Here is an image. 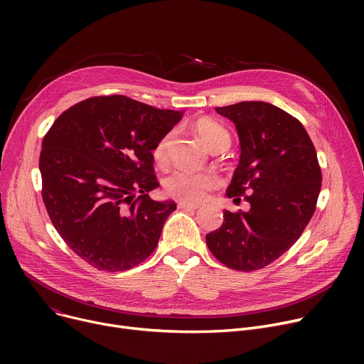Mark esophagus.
<instances>
[{
    "label": "esophagus",
    "mask_w": 364,
    "mask_h": 364,
    "mask_svg": "<svg viewBox=\"0 0 364 364\" xmlns=\"http://www.w3.org/2000/svg\"><path fill=\"white\" fill-rule=\"evenodd\" d=\"M177 206L180 209H192V211H196V209L199 208V205H196V203H187V202H178Z\"/></svg>",
    "instance_id": "esophagus-1"
}]
</instances>
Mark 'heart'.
I'll list each match as a JSON object with an SVG mask.
<instances>
[{
    "instance_id": "b5f03b06",
    "label": "heart",
    "mask_w": 364,
    "mask_h": 364,
    "mask_svg": "<svg viewBox=\"0 0 364 364\" xmlns=\"http://www.w3.org/2000/svg\"><path fill=\"white\" fill-rule=\"evenodd\" d=\"M195 131L205 144L211 150L228 147L232 143L230 132L213 118H199L193 124ZM172 134L166 132L151 147V158L158 165L164 166L168 162V149ZM220 184V180L211 172H193L178 169L165 180V190L169 196L187 203L202 202L208 193Z\"/></svg>"
}]
</instances>
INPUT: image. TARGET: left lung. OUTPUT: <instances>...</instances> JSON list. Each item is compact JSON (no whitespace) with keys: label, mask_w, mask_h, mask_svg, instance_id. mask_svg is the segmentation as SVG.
Instances as JSON below:
<instances>
[{"label":"left lung","mask_w":364,"mask_h":364,"mask_svg":"<svg viewBox=\"0 0 364 364\" xmlns=\"http://www.w3.org/2000/svg\"><path fill=\"white\" fill-rule=\"evenodd\" d=\"M217 112L236 124L242 147L225 195L251 208L224 211L206 245L228 269L261 270L299 239L316 211L321 188L316 147L296 118L270 103L240 102Z\"/></svg>","instance_id":"obj_1"}]
</instances>
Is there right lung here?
Wrapping results in <instances>:
<instances>
[{
    "label": "right lung",
    "mask_w": 364,
    "mask_h": 364,
    "mask_svg": "<svg viewBox=\"0 0 364 364\" xmlns=\"http://www.w3.org/2000/svg\"><path fill=\"white\" fill-rule=\"evenodd\" d=\"M181 118L125 95H97L70 106L47 131L40 155L46 209L94 269L125 272L155 251L177 206L147 195L159 186L151 147Z\"/></svg>",
    "instance_id": "obj_1"
}]
</instances>
